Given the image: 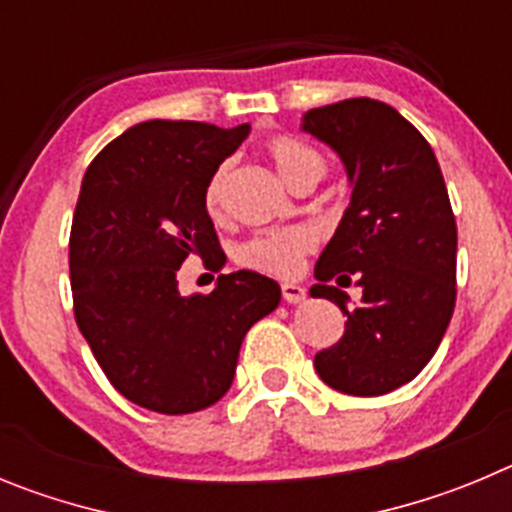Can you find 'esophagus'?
Wrapping results in <instances>:
<instances>
[{
  "label": "esophagus",
  "mask_w": 512,
  "mask_h": 512,
  "mask_svg": "<svg viewBox=\"0 0 512 512\" xmlns=\"http://www.w3.org/2000/svg\"><path fill=\"white\" fill-rule=\"evenodd\" d=\"M280 288H283V301H288V303H303V301H306V288H303V285L283 283Z\"/></svg>",
  "instance_id": "esophagus-1"
}]
</instances>
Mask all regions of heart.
Segmentation results:
<instances>
[{
  "mask_svg": "<svg viewBox=\"0 0 512 512\" xmlns=\"http://www.w3.org/2000/svg\"><path fill=\"white\" fill-rule=\"evenodd\" d=\"M267 153L273 158L278 176L288 186H293L301 178L324 176V158H321L311 145L296 140V137L280 135L267 142ZM229 176H232V163H222L214 170L209 186H206V209L214 219H222L224 214V193H227ZM316 247V234L308 227H283L267 229L255 234L250 242L237 250V260L247 267H255L262 273L273 275H293L301 267L303 255Z\"/></svg>",
  "mask_w": 512,
  "mask_h": 512,
  "instance_id": "heart-1",
  "label": "heart"
}]
</instances>
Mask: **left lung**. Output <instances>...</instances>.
I'll return each mask as SVG.
<instances>
[{
    "label": "left lung",
    "instance_id": "left-lung-1",
    "mask_svg": "<svg viewBox=\"0 0 512 512\" xmlns=\"http://www.w3.org/2000/svg\"><path fill=\"white\" fill-rule=\"evenodd\" d=\"M301 130L339 155L352 188L311 288L347 329L313 367L339 393L385 395L426 367L454 313L457 224L439 160L403 114L365 96L311 109ZM334 277L357 279L363 301L349 307Z\"/></svg>",
    "mask_w": 512,
    "mask_h": 512
}]
</instances>
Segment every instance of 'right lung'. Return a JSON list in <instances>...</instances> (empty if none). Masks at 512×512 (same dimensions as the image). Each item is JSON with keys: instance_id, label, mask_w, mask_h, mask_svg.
Masks as SVG:
<instances>
[{"instance_id": "1", "label": "right lung", "mask_w": 512, "mask_h": 512, "mask_svg": "<svg viewBox=\"0 0 512 512\" xmlns=\"http://www.w3.org/2000/svg\"><path fill=\"white\" fill-rule=\"evenodd\" d=\"M250 130L140 122L96 155L81 183L68 245L76 324L109 382L147 411L214 405L232 388L250 326L280 303V285L250 270L219 275L209 296L178 290L186 257L227 262L206 186Z\"/></svg>"}]
</instances>
